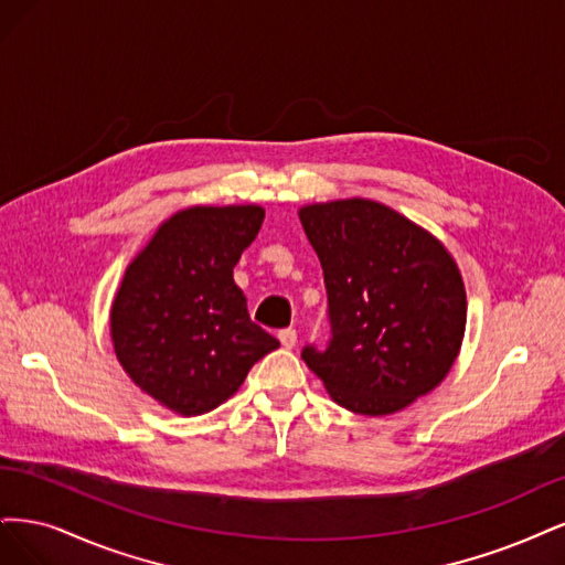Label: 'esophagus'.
Wrapping results in <instances>:
<instances>
[{"mask_svg":"<svg viewBox=\"0 0 565 565\" xmlns=\"http://www.w3.org/2000/svg\"><path fill=\"white\" fill-rule=\"evenodd\" d=\"M279 340L286 350H294L296 342H298V331L296 329H284L279 331Z\"/></svg>","mask_w":565,"mask_h":565,"instance_id":"obj_1","label":"esophagus"}]
</instances>
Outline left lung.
Listing matches in <instances>:
<instances>
[{"mask_svg": "<svg viewBox=\"0 0 565 565\" xmlns=\"http://www.w3.org/2000/svg\"><path fill=\"white\" fill-rule=\"evenodd\" d=\"M317 250L331 338L302 361L333 402L387 415L431 392L460 352L467 296L460 269L429 232L369 199L300 209Z\"/></svg>", "mask_w": 565, "mask_h": 565, "instance_id": "8db88e82", "label": "left lung"}]
</instances>
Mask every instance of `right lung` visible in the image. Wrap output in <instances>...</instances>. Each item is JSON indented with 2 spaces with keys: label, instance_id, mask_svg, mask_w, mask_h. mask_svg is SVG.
Masks as SVG:
<instances>
[{
  "label": "right lung",
  "instance_id": "right-lung-1",
  "mask_svg": "<svg viewBox=\"0 0 565 565\" xmlns=\"http://www.w3.org/2000/svg\"><path fill=\"white\" fill-rule=\"evenodd\" d=\"M263 221L260 206L185 209L126 269L113 305L117 359L145 394L180 415L223 404L279 348L250 321L232 275Z\"/></svg>",
  "mask_w": 565,
  "mask_h": 565
}]
</instances>
